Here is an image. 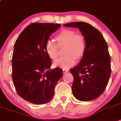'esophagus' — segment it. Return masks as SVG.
I'll list each match as a JSON object with an SVG mask.
<instances>
[{
    "label": "esophagus",
    "instance_id": "esophagus-1",
    "mask_svg": "<svg viewBox=\"0 0 121 121\" xmlns=\"http://www.w3.org/2000/svg\"><path fill=\"white\" fill-rule=\"evenodd\" d=\"M68 71V69H66V68H63V73H67Z\"/></svg>",
    "mask_w": 121,
    "mask_h": 121
}]
</instances>
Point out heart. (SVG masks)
<instances>
[{
    "mask_svg": "<svg viewBox=\"0 0 121 121\" xmlns=\"http://www.w3.org/2000/svg\"><path fill=\"white\" fill-rule=\"evenodd\" d=\"M57 43L47 40L45 44V52L52 59H56L59 55V47H65V56L54 62V65L62 68H69L76 64V57L83 55L86 47L85 36L82 33H76L73 29H64L56 36Z\"/></svg>",
    "mask_w": 121,
    "mask_h": 121,
    "instance_id": "obj_1",
    "label": "heart"
}]
</instances>
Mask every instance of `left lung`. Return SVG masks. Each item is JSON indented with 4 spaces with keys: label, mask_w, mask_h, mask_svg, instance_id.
I'll return each instance as SVG.
<instances>
[{
    "label": "left lung",
    "mask_w": 121,
    "mask_h": 121,
    "mask_svg": "<svg viewBox=\"0 0 121 121\" xmlns=\"http://www.w3.org/2000/svg\"><path fill=\"white\" fill-rule=\"evenodd\" d=\"M64 26L78 27L86 38V50L80 62L70 69L74 77L73 95L82 101L94 100L103 93L111 74L107 43L100 32L87 23L71 22Z\"/></svg>",
    "instance_id": "obj_1"
}]
</instances>
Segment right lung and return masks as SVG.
Wrapping results in <instances>:
<instances>
[{"instance_id": "add662e5", "label": "right lung", "mask_w": 121, "mask_h": 121, "mask_svg": "<svg viewBox=\"0 0 121 121\" xmlns=\"http://www.w3.org/2000/svg\"><path fill=\"white\" fill-rule=\"evenodd\" d=\"M60 24L34 23L24 29L14 44L12 77L20 97L35 104L52 99L62 69H50L52 60L45 50L50 36Z\"/></svg>"}]
</instances>
